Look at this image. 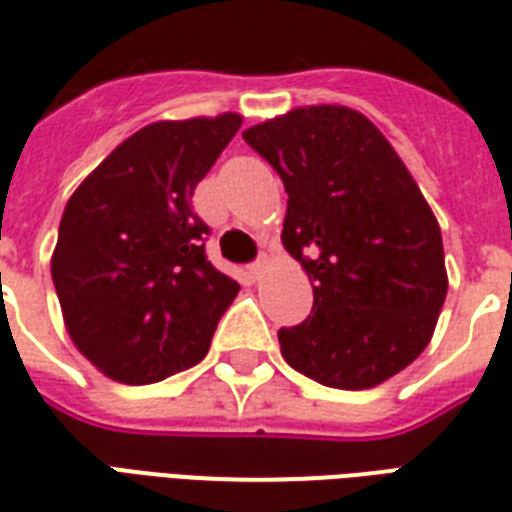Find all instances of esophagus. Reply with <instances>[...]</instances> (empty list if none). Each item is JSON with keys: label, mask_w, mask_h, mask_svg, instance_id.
Instances as JSON below:
<instances>
[{"label": "esophagus", "mask_w": 512, "mask_h": 512, "mask_svg": "<svg viewBox=\"0 0 512 512\" xmlns=\"http://www.w3.org/2000/svg\"><path fill=\"white\" fill-rule=\"evenodd\" d=\"M247 273H249V279H252V281L260 279V276H263V273H265V257H257L255 263H249L247 265Z\"/></svg>", "instance_id": "obj_1"}]
</instances>
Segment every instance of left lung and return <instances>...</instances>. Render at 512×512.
Segmentation results:
<instances>
[{
	"mask_svg": "<svg viewBox=\"0 0 512 512\" xmlns=\"http://www.w3.org/2000/svg\"><path fill=\"white\" fill-rule=\"evenodd\" d=\"M287 191L281 241L313 281L311 316L281 356L340 390L380 385L420 356L446 300L441 228L382 132L345 106L295 108L244 132Z\"/></svg>",
	"mask_w": 512,
	"mask_h": 512,
	"instance_id": "8db88e82",
	"label": "left lung"
}]
</instances>
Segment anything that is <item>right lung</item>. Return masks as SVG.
<instances>
[{
	"label": "right lung",
	"mask_w": 512,
	"mask_h": 512,
	"mask_svg": "<svg viewBox=\"0 0 512 512\" xmlns=\"http://www.w3.org/2000/svg\"><path fill=\"white\" fill-rule=\"evenodd\" d=\"M239 127L236 114L148 124L68 199L52 284L74 345L111 380L148 385L199 364L239 295L191 207Z\"/></svg>",
	"instance_id": "obj_1"
}]
</instances>
